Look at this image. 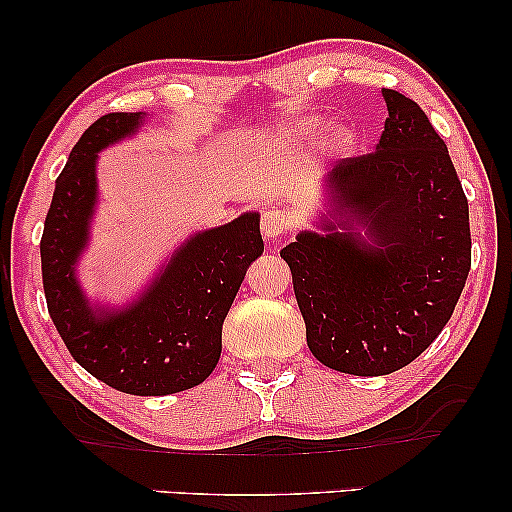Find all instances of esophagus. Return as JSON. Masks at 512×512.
Masks as SVG:
<instances>
[{
  "label": "esophagus",
  "mask_w": 512,
  "mask_h": 512,
  "mask_svg": "<svg viewBox=\"0 0 512 512\" xmlns=\"http://www.w3.org/2000/svg\"><path fill=\"white\" fill-rule=\"evenodd\" d=\"M293 214L279 207H265L261 214V230L268 240H282L293 228Z\"/></svg>",
  "instance_id": "obj_1"
}]
</instances>
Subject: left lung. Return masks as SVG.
<instances>
[{"mask_svg": "<svg viewBox=\"0 0 512 512\" xmlns=\"http://www.w3.org/2000/svg\"><path fill=\"white\" fill-rule=\"evenodd\" d=\"M387 121L373 153L333 167L340 223L282 249L307 347L340 373L401 370L438 338L471 270L468 200L450 153L419 104L382 88Z\"/></svg>", "mask_w": 512, "mask_h": 512, "instance_id": "1", "label": "left lung"}]
</instances>
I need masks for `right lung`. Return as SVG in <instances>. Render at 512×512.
<instances>
[{"label": "right lung", "mask_w": 512, "mask_h": 512, "mask_svg": "<svg viewBox=\"0 0 512 512\" xmlns=\"http://www.w3.org/2000/svg\"><path fill=\"white\" fill-rule=\"evenodd\" d=\"M142 114H107L83 132L55 181L41 235L48 314L74 361L123 394L167 396L205 382L244 272L263 254L258 214L195 235L130 310L93 317L72 265L95 205V153L135 132Z\"/></svg>", "instance_id": "1"}]
</instances>
